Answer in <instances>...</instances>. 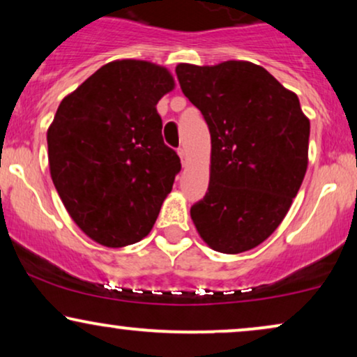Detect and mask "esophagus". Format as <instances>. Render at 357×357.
<instances>
[{
  "label": "esophagus",
  "instance_id": "1",
  "mask_svg": "<svg viewBox=\"0 0 357 357\" xmlns=\"http://www.w3.org/2000/svg\"><path fill=\"white\" fill-rule=\"evenodd\" d=\"M178 155H180V160H182V164L187 165V162H188L187 149H185V148H178Z\"/></svg>",
  "mask_w": 357,
  "mask_h": 357
}]
</instances>
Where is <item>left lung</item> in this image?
Instances as JSON below:
<instances>
[{
    "label": "left lung",
    "instance_id": "obj_1",
    "mask_svg": "<svg viewBox=\"0 0 357 357\" xmlns=\"http://www.w3.org/2000/svg\"><path fill=\"white\" fill-rule=\"evenodd\" d=\"M175 73L211 133L208 192L190 209L197 231L216 252L255 248L276 231L299 192L310 121L294 92L250 61L180 63Z\"/></svg>",
    "mask_w": 357,
    "mask_h": 357
}]
</instances>
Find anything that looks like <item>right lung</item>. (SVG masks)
<instances>
[{"instance_id": "add662e5", "label": "right lung", "mask_w": 357, "mask_h": 357, "mask_svg": "<svg viewBox=\"0 0 357 357\" xmlns=\"http://www.w3.org/2000/svg\"><path fill=\"white\" fill-rule=\"evenodd\" d=\"M172 89L165 68L119 60L58 107L47 131L52 180L73 221L100 245L148 236L182 169L155 109Z\"/></svg>"}]
</instances>
